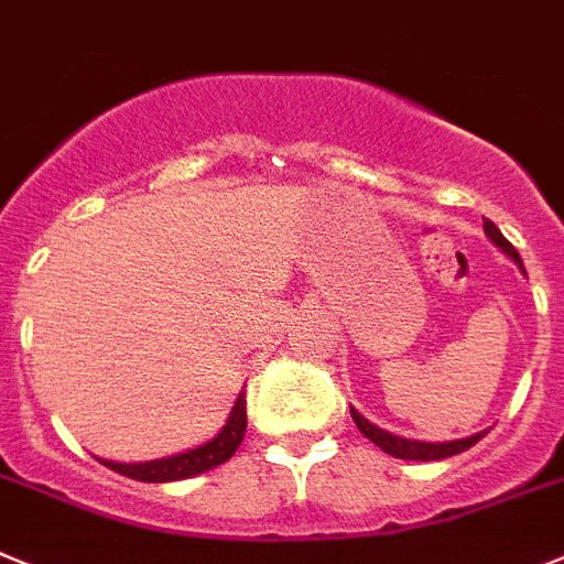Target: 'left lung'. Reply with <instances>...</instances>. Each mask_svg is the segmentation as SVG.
<instances>
[{
    "mask_svg": "<svg viewBox=\"0 0 564 564\" xmlns=\"http://www.w3.org/2000/svg\"><path fill=\"white\" fill-rule=\"evenodd\" d=\"M482 227H486L488 238H491V241L508 254V258H513V261L519 263V269L525 272L522 258H519V252L511 247V241H508L506 235L499 232L497 224L486 218ZM351 420H355V425L360 429V434H364L366 440H371L377 448H383L386 454H391V457H398V459H423V463H429V459H445L465 452V448H471L474 443H479V440L486 437V431H479V434H471V437H465V440H452V443H420V440H405V437H398V434H389V431L377 429V425L369 423V420H366L357 409H351Z\"/></svg>",
    "mask_w": 564,
    "mask_h": 564,
    "instance_id": "left-lung-1",
    "label": "left lung"
}]
</instances>
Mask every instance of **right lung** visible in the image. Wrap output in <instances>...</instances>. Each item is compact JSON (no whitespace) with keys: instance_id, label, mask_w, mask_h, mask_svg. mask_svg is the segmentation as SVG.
I'll list each match as a JSON object with an SVG mask.
<instances>
[{"instance_id":"1","label":"right lung","mask_w":564,"mask_h":564,"mask_svg":"<svg viewBox=\"0 0 564 564\" xmlns=\"http://www.w3.org/2000/svg\"><path fill=\"white\" fill-rule=\"evenodd\" d=\"M243 431H247V398H243L241 391L238 400H235L227 425H224L209 443L198 445L193 452L130 465L101 459V465H107V468H112L116 474H124V477L130 479H141V482H175V479L195 477V474H204L209 471V468H215V465L227 463V459L238 452V445H241L243 440Z\"/></svg>"}]
</instances>
